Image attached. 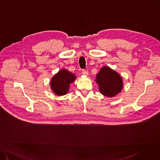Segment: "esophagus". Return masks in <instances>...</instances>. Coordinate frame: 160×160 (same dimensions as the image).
<instances>
[{"label": "esophagus", "mask_w": 160, "mask_h": 160, "mask_svg": "<svg viewBox=\"0 0 160 160\" xmlns=\"http://www.w3.org/2000/svg\"><path fill=\"white\" fill-rule=\"evenodd\" d=\"M82 73L83 74V75H87L88 74V72L87 71V70H85V69H83L82 71Z\"/></svg>", "instance_id": "34e87169"}]
</instances>
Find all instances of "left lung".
<instances>
[{
    "instance_id": "left-lung-1",
    "label": "left lung",
    "mask_w": 160,
    "mask_h": 160,
    "mask_svg": "<svg viewBox=\"0 0 160 160\" xmlns=\"http://www.w3.org/2000/svg\"><path fill=\"white\" fill-rule=\"evenodd\" d=\"M96 82L99 85V90L103 95L108 97H113L123 88L121 77L110 68H102L97 75Z\"/></svg>"
}]
</instances>
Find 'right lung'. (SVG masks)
Instances as JSON below:
<instances>
[{
	"instance_id": "1",
	"label": "right lung",
	"mask_w": 160,
	"mask_h": 160,
	"mask_svg": "<svg viewBox=\"0 0 160 160\" xmlns=\"http://www.w3.org/2000/svg\"><path fill=\"white\" fill-rule=\"evenodd\" d=\"M75 78L76 77L68 70L62 69L51 80V88L58 96L64 95L69 90V85L73 82Z\"/></svg>"
}]
</instances>
